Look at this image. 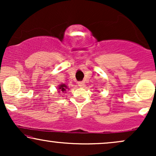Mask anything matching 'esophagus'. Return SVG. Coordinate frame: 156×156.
Segmentation results:
<instances>
[{"instance_id": "obj_1", "label": "esophagus", "mask_w": 156, "mask_h": 156, "mask_svg": "<svg viewBox=\"0 0 156 156\" xmlns=\"http://www.w3.org/2000/svg\"><path fill=\"white\" fill-rule=\"evenodd\" d=\"M78 86H79L80 87H83L84 86H85V84H84V83L83 81H79L78 83Z\"/></svg>"}]
</instances>
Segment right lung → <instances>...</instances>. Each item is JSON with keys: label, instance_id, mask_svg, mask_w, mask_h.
I'll return each mask as SVG.
<instances>
[{"label": "right lung", "instance_id": "right-lung-1", "mask_svg": "<svg viewBox=\"0 0 156 156\" xmlns=\"http://www.w3.org/2000/svg\"><path fill=\"white\" fill-rule=\"evenodd\" d=\"M68 89L67 86L65 84H61V85L58 87V89H59V92H65L66 89Z\"/></svg>", "mask_w": 156, "mask_h": 156}]
</instances>
